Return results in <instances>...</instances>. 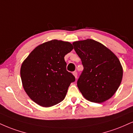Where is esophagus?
<instances>
[{
  "mask_svg": "<svg viewBox=\"0 0 133 133\" xmlns=\"http://www.w3.org/2000/svg\"><path fill=\"white\" fill-rule=\"evenodd\" d=\"M72 74H73L75 78H76V79H77V72L76 71H74V72H73Z\"/></svg>",
  "mask_w": 133,
  "mask_h": 133,
  "instance_id": "34e87169",
  "label": "esophagus"
}]
</instances>
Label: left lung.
Masks as SVG:
<instances>
[{"instance_id":"8db88e82","label":"left lung","mask_w":133,"mask_h":133,"mask_svg":"<svg viewBox=\"0 0 133 133\" xmlns=\"http://www.w3.org/2000/svg\"><path fill=\"white\" fill-rule=\"evenodd\" d=\"M84 67L77 87L84 98L102 103L111 98L120 85L123 68L116 55L100 43L87 39L72 43Z\"/></svg>"}]
</instances>
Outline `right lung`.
<instances>
[{"mask_svg": "<svg viewBox=\"0 0 133 133\" xmlns=\"http://www.w3.org/2000/svg\"><path fill=\"white\" fill-rule=\"evenodd\" d=\"M71 43L53 39L38 46L22 63L20 76L24 90L30 98L43 107L60 103L75 77L66 70L65 54Z\"/></svg>", "mask_w": 133, "mask_h": 133, "instance_id": "1", "label": "right lung"}]
</instances>
